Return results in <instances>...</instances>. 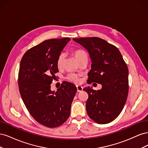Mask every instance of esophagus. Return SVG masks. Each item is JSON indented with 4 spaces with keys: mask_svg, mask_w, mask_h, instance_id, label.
Here are the masks:
<instances>
[{
    "mask_svg": "<svg viewBox=\"0 0 148 148\" xmlns=\"http://www.w3.org/2000/svg\"><path fill=\"white\" fill-rule=\"evenodd\" d=\"M77 91L78 92H81L83 90V87L81 86H77Z\"/></svg>",
    "mask_w": 148,
    "mask_h": 148,
    "instance_id": "1",
    "label": "esophagus"
}]
</instances>
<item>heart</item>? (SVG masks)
I'll list each match as a JSON object with an SVG mask.
<instances>
[{
    "label": "heart",
    "mask_w": 148,
    "mask_h": 148,
    "mask_svg": "<svg viewBox=\"0 0 148 148\" xmlns=\"http://www.w3.org/2000/svg\"><path fill=\"white\" fill-rule=\"evenodd\" d=\"M74 55L77 59L78 62H79L82 59H83L84 57H88V55L86 52L82 49H77L73 52ZM65 59V54L64 53H60L57 60V65L58 67H60L63 64L64 60ZM66 79L69 80L70 82H73L74 83H79L81 82V78H80L79 76L77 74H75L73 73H70L66 76Z\"/></svg>",
    "instance_id": "obj_1"
}]
</instances>
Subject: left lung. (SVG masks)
<instances>
[{"label": "left lung", "instance_id": "left-lung-1", "mask_svg": "<svg viewBox=\"0 0 148 148\" xmlns=\"http://www.w3.org/2000/svg\"><path fill=\"white\" fill-rule=\"evenodd\" d=\"M87 49L91 69L87 83H99L95 91L87 87L86 109L88 116L99 124H106L117 118L126 102L128 94V69L117 47L97 37L73 39Z\"/></svg>", "mask_w": 148, "mask_h": 148}]
</instances>
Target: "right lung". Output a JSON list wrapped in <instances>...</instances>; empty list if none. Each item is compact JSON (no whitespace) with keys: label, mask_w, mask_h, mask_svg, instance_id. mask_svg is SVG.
<instances>
[{"label":"right lung","mask_w":148,"mask_h":148,"mask_svg":"<svg viewBox=\"0 0 148 148\" xmlns=\"http://www.w3.org/2000/svg\"><path fill=\"white\" fill-rule=\"evenodd\" d=\"M70 39L46 40L26 51L21 60L18 88L31 115L48 128L60 126L70 115L71 105L77 88L70 82L61 84L57 91L51 84L59 72L57 58Z\"/></svg>","instance_id":"right-lung-1"}]
</instances>
